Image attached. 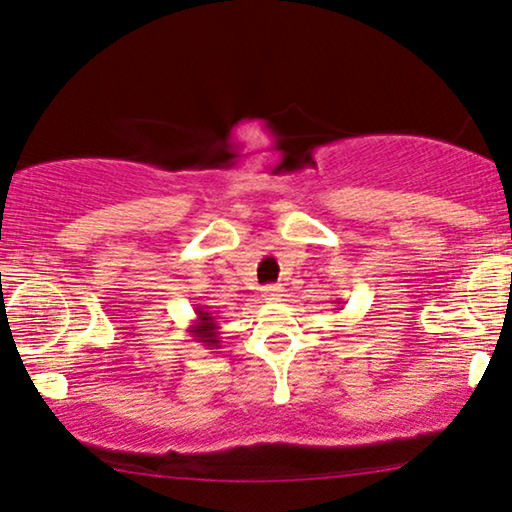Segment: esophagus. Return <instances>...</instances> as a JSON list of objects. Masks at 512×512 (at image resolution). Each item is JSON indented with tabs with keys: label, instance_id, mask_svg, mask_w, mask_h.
Segmentation results:
<instances>
[{
	"label": "esophagus",
	"instance_id": "1",
	"mask_svg": "<svg viewBox=\"0 0 512 512\" xmlns=\"http://www.w3.org/2000/svg\"><path fill=\"white\" fill-rule=\"evenodd\" d=\"M264 297L266 299H280V297H283V285H266L264 287Z\"/></svg>",
	"mask_w": 512,
	"mask_h": 512
}]
</instances>
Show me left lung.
Segmentation results:
<instances>
[{"instance_id": "1", "label": "left lung", "mask_w": 512, "mask_h": 512, "mask_svg": "<svg viewBox=\"0 0 512 512\" xmlns=\"http://www.w3.org/2000/svg\"><path fill=\"white\" fill-rule=\"evenodd\" d=\"M334 304L338 306V308H334V311H343V308H341V306H343V304H341V299H336V301H334Z\"/></svg>"}]
</instances>
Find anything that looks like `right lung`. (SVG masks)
Returning a JSON list of instances; mask_svg holds the SVG:
<instances>
[{
	"label": "right lung",
	"mask_w": 512,
	"mask_h": 512,
	"mask_svg": "<svg viewBox=\"0 0 512 512\" xmlns=\"http://www.w3.org/2000/svg\"><path fill=\"white\" fill-rule=\"evenodd\" d=\"M194 341L204 345L208 350H218L220 348V325H218V315L211 313V306H194V320L192 325L185 329Z\"/></svg>",
	"instance_id": "add662e5"
}]
</instances>
